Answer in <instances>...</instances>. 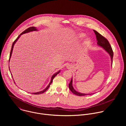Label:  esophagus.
Wrapping results in <instances>:
<instances>
[{
  "label": "esophagus",
  "mask_w": 126,
  "mask_h": 126,
  "mask_svg": "<svg viewBox=\"0 0 126 126\" xmlns=\"http://www.w3.org/2000/svg\"><path fill=\"white\" fill-rule=\"evenodd\" d=\"M68 67V68H69V67Z\"/></svg>",
  "instance_id": "1"
}]
</instances>
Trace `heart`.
Masks as SVG:
<instances>
[{
  "label": "heart",
  "mask_w": 126,
  "mask_h": 126,
  "mask_svg": "<svg viewBox=\"0 0 126 126\" xmlns=\"http://www.w3.org/2000/svg\"><path fill=\"white\" fill-rule=\"evenodd\" d=\"M85 34H84V33H80V34H79V37L80 38H83L84 36H85Z\"/></svg>",
  "instance_id": "b5f03b06"
}]
</instances>
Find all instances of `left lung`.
Returning a JSON list of instances; mask_svg holds the SVG:
<instances>
[{
	"label": "left lung",
	"mask_w": 126,
	"mask_h": 126,
	"mask_svg": "<svg viewBox=\"0 0 126 126\" xmlns=\"http://www.w3.org/2000/svg\"><path fill=\"white\" fill-rule=\"evenodd\" d=\"M95 33L97 40V44L100 47H102L107 52L109 53V54L110 55L111 58V61H112V64L113 62V52L112 48L109 42V41H108V40L105 38L104 36L102 35H101L100 33H99L96 30H93ZM69 88L70 90V91L72 92L73 94L79 96H85V95H91L93 94H84V93H81L80 92H78L76 91L74 89L73 86H72V78L71 79V80L69 84Z\"/></svg>",
	"instance_id": "left-lung-1"
}]
</instances>
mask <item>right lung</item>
<instances>
[{
    "instance_id": "obj_1",
    "label": "right lung",
    "mask_w": 126,
    "mask_h": 126,
    "mask_svg": "<svg viewBox=\"0 0 126 126\" xmlns=\"http://www.w3.org/2000/svg\"><path fill=\"white\" fill-rule=\"evenodd\" d=\"M37 30L36 29V28L35 27H29L28 28H27V29H26L25 30H24L23 32H22L17 37V38L16 39V40L13 42V44H12V47H11V51H10V56H9V61H10V58H11V55H12V51H13V47H14V45L15 44V43L16 42V41L18 40V39L19 38V37H20V36L21 35H22L23 34H24V33H28V32H31V31H37ZM9 70H10V68H9ZM60 70H59L58 72H57V73H55L54 74L52 77H51V81H50V82L49 83V85L47 86V87L44 89L43 90V91H40V92H36V93H32V94H36V95H38V94H42L44 92H45L49 88V87H50L51 84L52 83V81H53V79L54 78V77L58 74L60 73ZM12 75V74H11Z\"/></svg>"
}]
</instances>
